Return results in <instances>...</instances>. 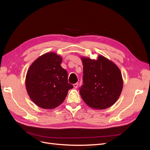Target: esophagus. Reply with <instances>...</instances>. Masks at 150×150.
I'll return each mask as SVG.
<instances>
[{
  "label": "esophagus",
  "instance_id": "obj_1",
  "mask_svg": "<svg viewBox=\"0 0 150 150\" xmlns=\"http://www.w3.org/2000/svg\"><path fill=\"white\" fill-rule=\"evenodd\" d=\"M73 86H74V88H78V83H77L74 84H73Z\"/></svg>",
  "mask_w": 150,
  "mask_h": 150
}]
</instances>
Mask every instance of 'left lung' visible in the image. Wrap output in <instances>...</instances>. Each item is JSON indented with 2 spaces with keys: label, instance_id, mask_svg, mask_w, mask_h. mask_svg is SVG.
Here are the masks:
<instances>
[{
  "label": "left lung",
  "instance_id": "left-lung-1",
  "mask_svg": "<svg viewBox=\"0 0 150 150\" xmlns=\"http://www.w3.org/2000/svg\"><path fill=\"white\" fill-rule=\"evenodd\" d=\"M83 84L79 88L83 101L89 107L103 110L119 98L123 86L117 66L102 56L98 60L82 58Z\"/></svg>",
  "mask_w": 150,
  "mask_h": 150
}]
</instances>
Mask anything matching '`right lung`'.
<instances>
[{"label": "right lung", "mask_w": 150, "mask_h": 150, "mask_svg": "<svg viewBox=\"0 0 150 150\" xmlns=\"http://www.w3.org/2000/svg\"><path fill=\"white\" fill-rule=\"evenodd\" d=\"M62 58L54 52L40 56L30 66L25 79L26 89L35 104L53 109L64 101L73 86L68 83L67 72L61 64Z\"/></svg>", "instance_id": "add662e5"}]
</instances>
